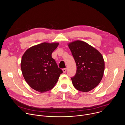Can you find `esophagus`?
Here are the masks:
<instances>
[{"label": "esophagus", "instance_id": "obj_1", "mask_svg": "<svg viewBox=\"0 0 125 125\" xmlns=\"http://www.w3.org/2000/svg\"><path fill=\"white\" fill-rule=\"evenodd\" d=\"M62 70H63L64 73H66V71H67V69L66 68H64V69H63Z\"/></svg>", "mask_w": 125, "mask_h": 125}]
</instances>
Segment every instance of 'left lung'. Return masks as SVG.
Returning a JSON list of instances; mask_svg holds the SVG:
<instances>
[{
  "mask_svg": "<svg viewBox=\"0 0 125 125\" xmlns=\"http://www.w3.org/2000/svg\"><path fill=\"white\" fill-rule=\"evenodd\" d=\"M77 65V72L71 78L77 90L88 92L101 82L105 68L104 61L98 50L87 43L75 41L68 44Z\"/></svg>",
  "mask_w": 125,
  "mask_h": 125,
  "instance_id": "obj_1",
  "label": "left lung"
}]
</instances>
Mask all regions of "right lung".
Returning <instances> with one entry per match:
<instances>
[{"label": "right lung", "instance_id": "obj_1", "mask_svg": "<svg viewBox=\"0 0 125 125\" xmlns=\"http://www.w3.org/2000/svg\"><path fill=\"white\" fill-rule=\"evenodd\" d=\"M58 45V42H43L28 48L22 56L23 76L34 90L41 93L50 91L63 73L51 56Z\"/></svg>", "mask_w": 125, "mask_h": 125}]
</instances>
